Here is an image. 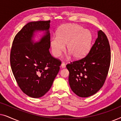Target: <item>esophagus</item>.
I'll use <instances>...</instances> for the list:
<instances>
[{"instance_id": "1", "label": "esophagus", "mask_w": 121, "mask_h": 121, "mask_svg": "<svg viewBox=\"0 0 121 121\" xmlns=\"http://www.w3.org/2000/svg\"><path fill=\"white\" fill-rule=\"evenodd\" d=\"M65 64L64 63H62V64H61V67L62 68H65Z\"/></svg>"}]
</instances>
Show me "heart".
<instances>
[{"mask_svg":"<svg viewBox=\"0 0 121 121\" xmlns=\"http://www.w3.org/2000/svg\"><path fill=\"white\" fill-rule=\"evenodd\" d=\"M92 42L91 33L77 24H67L59 28L57 37H53L50 44L53 54L58 57L65 50L74 59L84 57L90 50Z\"/></svg>","mask_w":121,"mask_h":121,"instance_id":"heart-1","label":"heart"}]
</instances>
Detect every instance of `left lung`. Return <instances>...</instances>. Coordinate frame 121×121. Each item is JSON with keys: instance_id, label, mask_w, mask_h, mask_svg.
Listing matches in <instances>:
<instances>
[{"instance_id": "8db88e82", "label": "left lung", "mask_w": 121, "mask_h": 121, "mask_svg": "<svg viewBox=\"0 0 121 121\" xmlns=\"http://www.w3.org/2000/svg\"><path fill=\"white\" fill-rule=\"evenodd\" d=\"M86 57L68 64L69 83L72 90L79 97L94 95L102 87L111 63V49L108 39L101 30Z\"/></svg>"}]
</instances>
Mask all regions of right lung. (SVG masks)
Returning <instances> with one entry per match:
<instances>
[{
	"mask_svg": "<svg viewBox=\"0 0 121 121\" xmlns=\"http://www.w3.org/2000/svg\"><path fill=\"white\" fill-rule=\"evenodd\" d=\"M50 20L30 22L16 35L10 52V65L17 83L30 97L39 98L48 91L58 73L61 61L52 56ZM37 30H45L39 42L32 39Z\"/></svg>",
	"mask_w": 121,
	"mask_h": 121,
	"instance_id": "right-lung-1",
	"label": "right lung"
}]
</instances>
